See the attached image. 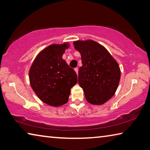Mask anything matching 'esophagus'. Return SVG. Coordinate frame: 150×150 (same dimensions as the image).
<instances>
[{"label":"esophagus","instance_id":"34e87169","mask_svg":"<svg viewBox=\"0 0 150 150\" xmlns=\"http://www.w3.org/2000/svg\"><path fill=\"white\" fill-rule=\"evenodd\" d=\"M75 72L77 73V75H78V72H79L78 67H76V68H75Z\"/></svg>","mask_w":150,"mask_h":150}]
</instances>
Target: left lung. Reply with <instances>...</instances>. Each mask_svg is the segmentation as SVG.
Segmentation results:
<instances>
[{"label": "left lung", "instance_id": "8db88e82", "mask_svg": "<svg viewBox=\"0 0 150 150\" xmlns=\"http://www.w3.org/2000/svg\"><path fill=\"white\" fill-rule=\"evenodd\" d=\"M74 45L80 52L83 64L79 69V84L88 103L103 105L118 88L120 79L118 63L105 47L93 40L77 41Z\"/></svg>", "mask_w": 150, "mask_h": 150}]
</instances>
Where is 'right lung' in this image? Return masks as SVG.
Wrapping results in <instances>:
<instances>
[{
	"label": "right lung",
	"mask_w": 150,
	"mask_h": 150,
	"mask_svg": "<svg viewBox=\"0 0 150 150\" xmlns=\"http://www.w3.org/2000/svg\"><path fill=\"white\" fill-rule=\"evenodd\" d=\"M67 44H53L35 58L29 73L32 89L43 102L58 106L68 101L70 91L77 83V73L62 59Z\"/></svg>",
	"instance_id": "add662e5"
}]
</instances>
